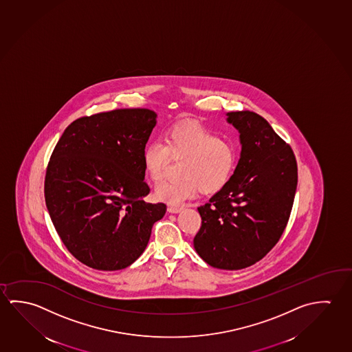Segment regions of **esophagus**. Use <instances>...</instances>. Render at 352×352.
<instances>
[{"label":"esophagus","mask_w":352,"mask_h":352,"mask_svg":"<svg viewBox=\"0 0 352 352\" xmlns=\"http://www.w3.org/2000/svg\"><path fill=\"white\" fill-rule=\"evenodd\" d=\"M180 211H183L182 206H168V212L179 213Z\"/></svg>","instance_id":"obj_1"}]
</instances>
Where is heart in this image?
Masks as SVG:
<instances>
[{
    "label": "heart",
    "mask_w": 352,
    "mask_h": 352,
    "mask_svg": "<svg viewBox=\"0 0 352 352\" xmlns=\"http://www.w3.org/2000/svg\"><path fill=\"white\" fill-rule=\"evenodd\" d=\"M169 157L179 163L175 180H163L155 188L158 200L178 205L195 195L213 194L230 180L236 164V146L196 121H183L164 133L163 144L151 142L142 151V164L152 180L164 174Z\"/></svg>",
    "instance_id": "heart-1"
}]
</instances>
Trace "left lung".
<instances>
[{"label":"left lung","mask_w":352,"mask_h":352,"mask_svg":"<svg viewBox=\"0 0 352 352\" xmlns=\"http://www.w3.org/2000/svg\"><path fill=\"white\" fill-rule=\"evenodd\" d=\"M241 157L227 184L197 208L194 248L208 265L241 270L263 259L283 236L297 189L294 151L253 111H230Z\"/></svg>","instance_id":"left-lung-1"}]
</instances>
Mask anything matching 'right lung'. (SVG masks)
<instances>
[{
	"instance_id": "1",
	"label": "right lung",
	"mask_w": 352,
	"mask_h": 352,
	"mask_svg": "<svg viewBox=\"0 0 352 352\" xmlns=\"http://www.w3.org/2000/svg\"><path fill=\"white\" fill-rule=\"evenodd\" d=\"M150 109L83 116L66 127L47 164L45 202L69 253L96 270L131 265L144 253L162 202L147 204L142 151L156 126Z\"/></svg>"
}]
</instances>
